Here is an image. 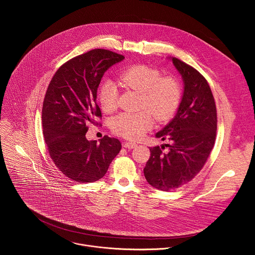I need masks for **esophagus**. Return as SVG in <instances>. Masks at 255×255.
I'll list each match as a JSON object with an SVG mask.
<instances>
[{
	"label": "esophagus",
	"instance_id": "esophagus-1",
	"mask_svg": "<svg viewBox=\"0 0 255 255\" xmlns=\"http://www.w3.org/2000/svg\"><path fill=\"white\" fill-rule=\"evenodd\" d=\"M137 146V144L135 142H125L124 143V147L127 149H133Z\"/></svg>",
	"mask_w": 255,
	"mask_h": 255
}]
</instances>
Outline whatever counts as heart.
<instances>
[{
    "instance_id": "heart-1",
    "label": "heart",
    "mask_w": 255,
    "mask_h": 255,
    "mask_svg": "<svg viewBox=\"0 0 255 255\" xmlns=\"http://www.w3.org/2000/svg\"><path fill=\"white\" fill-rule=\"evenodd\" d=\"M119 83L123 88L140 93V108L149 110L125 112L113 118V132L124 138H141L153 126V114L157 121H166L173 115L179 104L178 83L172 78H161L160 72L150 66L140 64L127 68L119 76ZM99 101L107 113L113 112L117 108L118 89L113 82L106 81L100 86Z\"/></svg>"
}]
</instances>
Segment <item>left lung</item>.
Masks as SVG:
<instances>
[{
	"instance_id": "8db88e82",
	"label": "left lung",
	"mask_w": 255,
	"mask_h": 255,
	"mask_svg": "<svg viewBox=\"0 0 255 255\" xmlns=\"http://www.w3.org/2000/svg\"><path fill=\"white\" fill-rule=\"evenodd\" d=\"M172 62L184 83V92L174 117L155 134L170 144L168 149L150 147V158L143 171L147 183L161 191H170L192 180L212 151L217 130V111L212 91L194 67L175 57Z\"/></svg>"
}]
</instances>
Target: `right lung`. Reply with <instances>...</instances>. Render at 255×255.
<instances>
[{
	"instance_id": "1",
	"label": "right lung",
	"mask_w": 255,
	"mask_h": 255,
	"mask_svg": "<svg viewBox=\"0 0 255 255\" xmlns=\"http://www.w3.org/2000/svg\"><path fill=\"white\" fill-rule=\"evenodd\" d=\"M125 57L94 49L65 62L52 78L42 107L43 135L57 168L77 183L102 178L121 150L116 138L88 140L90 123L102 113L97 91L105 72Z\"/></svg>"
}]
</instances>
